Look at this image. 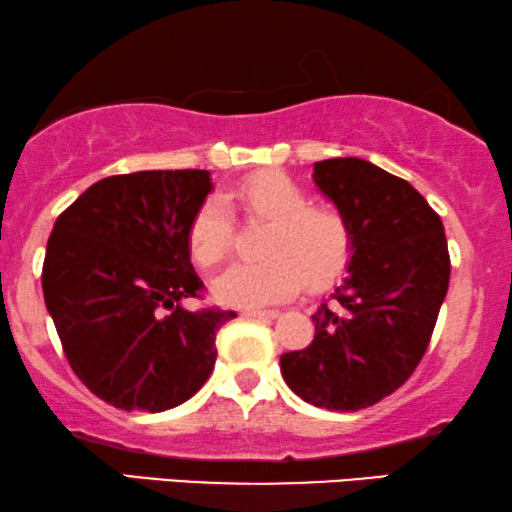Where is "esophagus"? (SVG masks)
Masks as SVG:
<instances>
[{
	"mask_svg": "<svg viewBox=\"0 0 512 512\" xmlns=\"http://www.w3.org/2000/svg\"><path fill=\"white\" fill-rule=\"evenodd\" d=\"M243 317H248V319H276V317H279V310H245Z\"/></svg>",
	"mask_w": 512,
	"mask_h": 512,
	"instance_id": "esophagus-1",
	"label": "esophagus"
}]
</instances>
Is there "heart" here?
<instances>
[{
	"mask_svg": "<svg viewBox=\"0 0 512 512\" xmlns=\"http://www.w3.org/2000/svg\"><path fill=\"white\" fill-rule=\"evenodd\" d=\"M229 200L250 224H267L260 240V262L231 267L214 281L219 303L231 307H264L303 286H329L353 255V226L343 209L329 202H310V193L281 171H260L240 181ZM231 212L219 197L197 207L188 226V248L200 267H217L233 245Z\"/></svg>",
	"mask_w": 512,
	"mask_h": 512,
	"instance_id": "b5f03b06",
	"label": "heart"
}]
</instances>
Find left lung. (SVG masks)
Instances as JSON below:
<instances>
[{
    "label": "left lung",
    "instance_id": "obj_1",
    "mask_svg": "<svg viewBox=\"0 0 512 512\" xmlns=\"http://www.w3.org/2000/svg\"><path fill=\"white\" fill-rule=\"evenodd\" d=\"M315 183L353 226V257L312 315V343L283 353L281 374L307 403L355 412L391 396L420 365L451 257L441 217L403 178L338 157L315 164Z\"/></svg>",
    "mask_w": 512,
    "mask_h": 512
}]
</instances>
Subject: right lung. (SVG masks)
Segmentation results:
<instances>
[{
	"instance_id": "right-lung-1",
	"label": "right lung",
	"mask_w": 512,
	"mask_h": 512,
	"mask_svg": "<svg viewBox=\"0 0 512 512\" xmlns=\"http://www.w3.org/2000/svg\"><path fill=\"white\" fill-rule=\"evenodd\" d=\"M209 171H135L90 186L47 240L42 293L76 377L121 410L162 412L202 389L233 310L188 312L205 283L188 226Z\"/></svg>"
}]
</instances>
